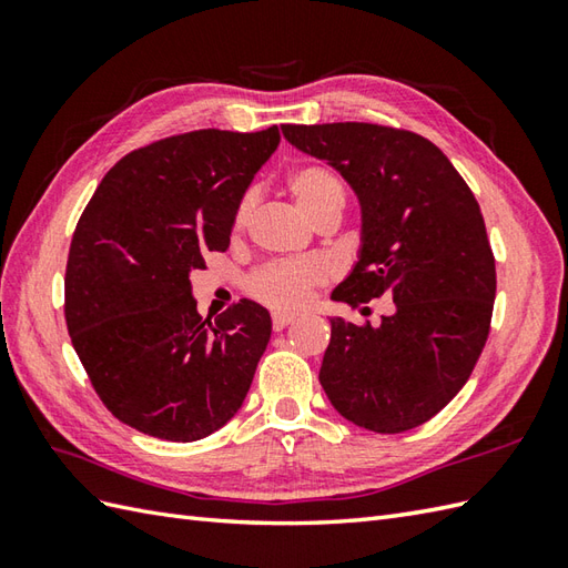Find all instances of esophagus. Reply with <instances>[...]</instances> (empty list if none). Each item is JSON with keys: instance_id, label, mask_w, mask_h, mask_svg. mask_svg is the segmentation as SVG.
I'll use <instances>...</instances> for the list:
<instances>
[{"instance_id": "1", "label": "esophagus", "mask_w": 568, "mask_h": 568, "mask_svg": "<svg viewBox=\"0 0 568 568\" xmlns=\"http://www.w3.org/2000/svg\"><path fill=\"white\" fill-rule=\"evenodd\" d=\"M295 322V315H285V312H273V329L281 332L287 324Z\"/></svg>"}]
</instances>
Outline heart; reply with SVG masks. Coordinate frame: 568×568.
<instances>
[{"label":"heart","instance_id":"obj_1","mask_svg":"<svg viewBox=\"0 0 568 568\" xmlns=\"http://www.w3.org/2000/svg\"><path fill=\"white\" fill-rule=\"evenodd\" d=\"M287 192H291L295 204L312 224H317L327 216L339 220L346 207V187L342 178L332 168L310 163L300 165L285 180ZM251 197L239 202L234 214V229H241L248 220ZM327 271L320 261L303 258V261H285V263H268L248 277V293L271 305L275 310H297L307 303L312 287L320 285Z\"/></svg>","mask_w":568,"mask_h":568}]
</instances>
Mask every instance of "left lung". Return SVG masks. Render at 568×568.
<instances>
[{"label":"left lung","instance_id":"left-lung-1","mask_svg":"<svg viewBox=\"0 0 568 568\" xmlns=\"http://www.w3.org/2000/svg\"><path fill=\"white\" fill-rule=\"evenodd\" d=\"M283 136L332 165L358 200V256L332 297L352 307L393 297L378 327L329 317L322 388L356 427H419L464 388L488 339L496 261L474 192L413 131L285 124Z\"/></svg>","mask_w":568,"mask_h":568}]
</instances>
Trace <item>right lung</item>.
Listing matches in <instances>:
<instances>
[{
  "label": "right lung",
  "mask_w": 568,
  "mask_h": 568,
  "mask_svg": "<svg viewBox=\"0 0 568 568\" xmlns=\"http://www.w3.org/2000/svg\"><path fill=\"white\" fill-rule=\"evenodd\" d=\"M281 143L200 129L124 155L75 226L65 271L72 346L106 409L149 437L197 442L246 400L271 342L268 310L241 300L202 320L190 273L226 251L234 214Z\"/></svg>",
  "instance_id": "1"
}]
</instances>
